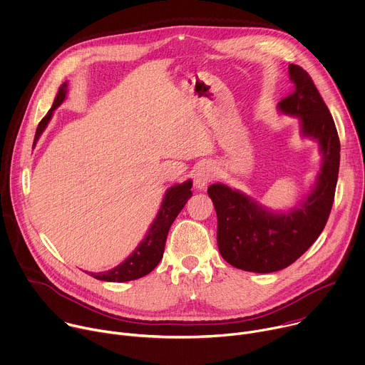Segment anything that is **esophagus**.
Here are the masks:
<instances>
[{
    "label": "esophagus",
    "mask_w": 365,
    "mask_h": 365,
    "mask_svg": "<svg viewBox=\"0 0 365 365\" xmlns=\"http://www.w3.org/2000/svg\"><path fill=\"white\" fill-rule=\"evenodd\" d=\"M214 177H215L214 168L208 164H202L194 173V187L197 190H202Z\"/></svg>",
    "instance_id": "34e87169"
}]
</instances>
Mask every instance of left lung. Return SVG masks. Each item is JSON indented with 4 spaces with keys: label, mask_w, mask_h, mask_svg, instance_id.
<instances>
[{
    "label": "left lung",
    "mask_w": 365,
    "mask_h": 365,
    "mask_svg": "<svg viewBox=\"0 0 365 365\" xmlns=\"http://www.w3.org/2000/svg\"><path fill=\"white\" fill-rule=\"evenodd\" d=\"M294 91L279 112L298 116L301 135L319 143L322 164L308 197L287 211H272L225 184L208 187L217 212V245L232 266L255 273L282 270L298 260L319 237L329 217L339 170V138L328 106L308 73L289 64Z\"/></svg>",
    "instance_id": "8db88e82"
}]
</instances>
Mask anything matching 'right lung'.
Segmentation results:
<instances>
[{
    "mask_svg": "<svg viewBox=\"0 0 365 365\" xmlns=\"http://www.w3.org/2000/svg\"><path fill=\"white\" fill-rule=\"evenodd\" d=\"M66 93H67V82H64L60 86L51 109L40 120L36 130V136H34V145L37 143L47 123L50 122L54 110L66 99ZM191 187H192L191 180H187L182 184H175L170 187L164 195L160 211L155 217V220L153 222L148 233L145 235V237L138 245V247L132 252V255L128 256L120 264H118L110 270L99 272V273L91 272L89 274L98 280H105V282H129L153 272L160 263V260L163 259L164 247H165V242H167V236L171 225L174 223L175 217L180 214V211L185 205L188 198L192 195Z\"/></svg>",
    "mask_w": 365,
    "mask_h": 365,
    "instance_id": "add662e5",
    "label": "right lung"
}]
</instances>
